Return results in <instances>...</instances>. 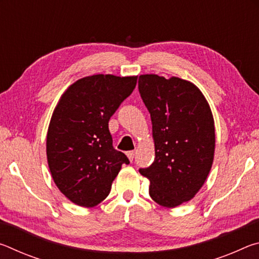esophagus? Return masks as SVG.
I'll use <instances>...</instances> for the list:
<instances>
[{
	"label": "esophagus",
	"instance_id": "esophagus-1",
	"mask_svg": "<svg viewBox=\"0 0 259 259\" xmlns=\"http://www.w3.org/2000/svg\"><path fill=\"white\" fill-rule=\"evenodd\" d=\"M126 156H128V159L133 162L134 161V157H135V152L134 151H129L126 153Z\"/></svg>",
	"mask_w": 259,
	"mask_h": 259
}]
</instances>
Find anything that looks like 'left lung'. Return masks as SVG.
I'll list each match as a JSON object with an SVG mask.
<instances>
[{
	"label": "left lung",
	"mask_w": 259,
	"mask_h": 259,
	"mask_svg": "<svg viewBox=\"0 0 259 259\" xmlns=\"http://www.w3.org/2000/svg\"><path fill=\"white\" fill-rule=\"evenodd\" d=\"M140 97L151 114L155 159L139 172L150 179L151 198L175 208L194 198L211 169L214 123L207 99L192 82L140 75Z\"/></svg>",
	"instance_id": "1"
}]
</instances>
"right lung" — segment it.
Instances as JSON below:
<instances>
[{
	"instance_id": "right-lung-1",
	"label": "right lung",
	"mask_w": 259,
	"mask_h": 259,
	"mask_svg": "<svg viewBox=\"0 0 259 259\" xmlns=\"http://www.w3.org/2000/svg\"><path fill=\"white\" fill-rule=\"evenodd\" d=\"M136 83L137 76H87L69 85L57 104L47 135L48 164L73 203L91 208L102 202L122 164H129L113 147L108 121Z\"/></svg>"
}]
</instances>
